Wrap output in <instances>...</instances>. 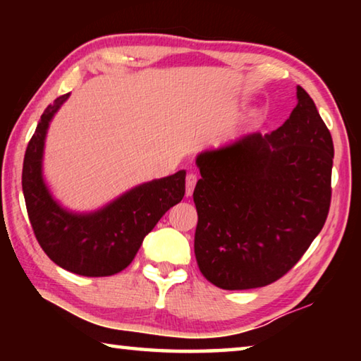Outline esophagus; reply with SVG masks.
Instances as JSON below:
<instances>
[{
    "label": "esophagus",
    "instance_id": "esophagus-1",
    "mask_svg": "<svg viewBox=\"0 0 361 361\" xmlns=\"http://www.w3.org/2000/svg\"><path fill=\"white\" fill-rule=\"evenodd\" d=\"M195 183H197V176H195L194 173H189L186 176V195H188V197H189V195H192Z\"/></svg>",
    "mask_w": 361,
    "mask_h": 361
}]
</instances>
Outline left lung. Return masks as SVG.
<instances>
[{
  "label": "left lung",
  "mask_w": 361,
  "mask_h": 361,
  "mask_svg": "<svg viewBox=\"0 0 361 361\" xmlns=\"http://www.w3.org/2000/svg\"><path fill=\"white\" fill-rule=\"evenodd\" d=\"M298 105L277 130L245 133L195 157L200 272L223 290L259 288L301 259L326 221L334 148L314 100L298 85Z\"/></svg>",
  "instance_id": "obj_1"
}]
</instances>
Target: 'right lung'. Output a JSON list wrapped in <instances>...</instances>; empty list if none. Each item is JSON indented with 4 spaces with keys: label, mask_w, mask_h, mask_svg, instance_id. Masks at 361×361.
Listing matches in <instances>:
<instances>
[{
    "label": "right lung",
    "mask_w": 361,
    "mask_h": 361,
    "mask_svg": "<svg viewBox=\"0 0 361 361\" xmlns=\"http://www.w3.org/2000/svg\"><path fill=\"white\" fill-rule=\"evenodd\" d=\"M70 94L49 105L25 151L22 189L30 223L41 248L57 266L84 277H106L130 264L170 207L185 195V170L130 188L90 212L66 209L44 176V148L54 116Z\"/></svg>",
    "instance_id": "obj_1"
}]
</instances>
